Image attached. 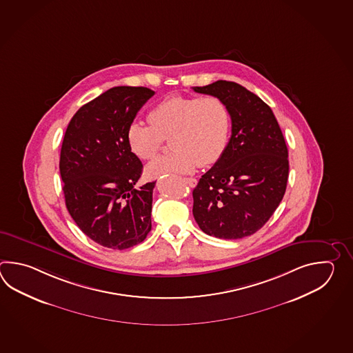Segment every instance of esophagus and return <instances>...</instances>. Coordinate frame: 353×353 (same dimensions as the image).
I'll list each match as a JSON object with an SVG mask.
<instances>
[{"instance_id": "1", "label": "esophagus", "mask_w": 353, "mask_h": 353, "mask_svg": "<svg viewBox=\"0 0 353 353\" xmlns=\"http://www.w3.org/2000/svg\"><path fill=\"white\" fill-rule=\"evenodd\" d=\"M184 181H185L190 188H194L195 185H196V179H194V178H185Z\"/></svg>"}]
</instances>
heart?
I'll use <instances>...</instances> for the list:
<instances>
[{
    "label": "heart",
    "mask_w": 353,
    "mask_h": 353,
    "mask_svg": "<svg viewBox=\"0 0 353 353\" xmlns=\"http://www.w3.org/2000/svg\"><path fill=\"white\" fill-rule=\"evenodd\" d=\"M151 125L134 122L128 126V143L132 152L151 160L170 140L173 152L160 157L148 166L150 176L189 174L196 165L216 164L230 141L232 116L221 98L169 96L149 112Z\"/></svg>",
    "instance_id": "b5f03b06"
}]
</instances>
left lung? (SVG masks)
Listing matches in <instances>:
<instances>
[{"mask_svg": "<svg viewBox=\"0 0 353 353\" xmlns=\"http://www.w3.org/2000/svg\"><path fill=\"white\" fill-rule=\"evenodd\" d=\"M221 98L232 116L225 154L193 190V216L203 232L239 240L259 231L285 194L288 148L270 107L239 83L193 87Z\"/></svg>", "mask_w": 353, "mask_h": 353, "instance_id": "1", "label": "left lung"}]
</instances>
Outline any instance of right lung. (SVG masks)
Masks as SVG:
<instances>
[{"instance_id": "right-lung-1", "label": "right lung", "mask_w": 353, "mask_h": 353, "mask_svg": "<svg viewBox=\"0 0 353 353\" xmlns=\"http://www.w3.org/2000/svg\"><path fill=\"white\" fill-rule=\"evenodd\" d=\"M154 94L146 87H113L82 105L68 125L59 161L65 205L101 246L132 248L150 232L157 181L137 187L143 164L128 146V130Z\"/></svg>"}]
</instances>
